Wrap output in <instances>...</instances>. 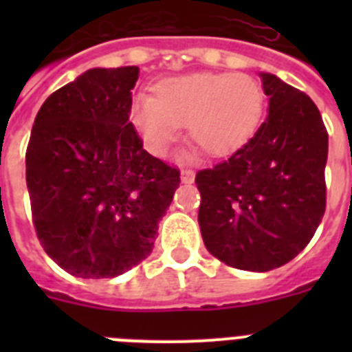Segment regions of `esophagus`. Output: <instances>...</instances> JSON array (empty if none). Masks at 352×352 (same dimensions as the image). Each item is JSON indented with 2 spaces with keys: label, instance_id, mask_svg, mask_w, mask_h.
I'll return each mask as SVG.
<instances>
[{
  "label": "esophagus",
  "instance_id": "34e87169",
  "mask_svg": "<svg viewBox=\"0 0 352 352\" xmlns=\"http://www.w3.org/2000/svg\"><path fill=\"white\" fill-rule=\"evenodd\" d=\"M195 179V173L190 169H183L182 170V182L183 183H194Z\"/></svg>",
  "mask_w": 352,
  "mask_h": 352
}]
</instances>
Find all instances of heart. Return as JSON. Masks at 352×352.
I'll return each mask as SVG.
<instances>
[{
	"instance_id": "heart-1",
	"label": "heart",
	"mask_w": 352,
	"mask_h": 352,
	"mask_svg": "<svg viewBox=\"0 0 352 352\" xmlns=\"http://www.w3.org/2000/svg\"><path fill=\"white\" fill-rule=\"evenodd\" d=\"M153 95H138L130 105V123L146 149L166 155L179 125L211 157H223L247 144L259 129L266 107L264 89L247 74L197 72L164 79Z\"/></svg>"
}]
</instances>
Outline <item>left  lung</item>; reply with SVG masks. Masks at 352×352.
Listing matches in <instances>:
<instances>
[{
  "label": "left lung",
  "instance_id": "1",
  "mask_svg": "<svg viewBox=\"0 0 352 352\" xmlns=\"http://www.w3.org/2000/svg\"><path fill=\"white\" fill-rule=\"evenodd\" d=\"M268 118L236 153L199 170V227L211 256L245 272L300 254L326 208L328 132L309 95L261 72Z\"/></svg>",
  "mask_w": 352,
  "mask_h": 352
}]
</instances>
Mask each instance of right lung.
Returning a JSON list of instances; mask_svg holds the SVG:
<instances>
[{"instance_id": "1", "label": "right lung", "mask_w": 352, "mask_h": 352, "mask_svg": "<svg viewBox=\"0 0 352 352\" xmlns=\"http://www.w3.org/2000/svg\"><path fill=\"white\" fill-rule=\"evenodd\" d=\"M138 67L91 68L43 102L26 151L36 236L80 278L129 272L153 250L179 170L142 148L129 121Z\"/></svg>"}]
</instances>
